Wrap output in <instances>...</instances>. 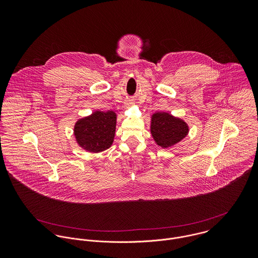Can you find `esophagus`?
Segmentation results:
<instances>
[{"mask_svg":"<svg viewBox=\"0 0 258 258\" xmlns=\"http://www.w3.org/2000/svg\"><path fill=\"white\" fill-rule=\"evenodd\" d=\"M133 104V102H131V101H128L127 103H126V105H127V107H129V106H131Z\"/></svg>","mask_w":258,"mask_h":258,"instance_id":"34e87169","label":"esophagus"}]
</instances>
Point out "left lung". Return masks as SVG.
<instances>
[{"label":"left lung","instance_id":"obj_1","mask_svg":"<svg viewBox=\"0 0 258 258\" xmlns=\"http://www.w3.org/2000/svg\"><path fill=\"white\" fill-rule=\"evenodd\" d=\"M188 133V126L184 120L167 112H157L152 115L151 134L162 148L174 146L183 140Z\"/></svg>","mask_w":258,"mask_h":258}]
</instances>
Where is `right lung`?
Returning <instances> with one entry per match:
<instances>
[{
    "instance_id": "1",
    "label": "right lung",
    "mask_w": 258,
    "mask_h": 258,
    "mask_svg": "<svg viewBox=\"0 0 258 258\" xmlns=\"http://www.w3.org/2000/svg\"><path fill=\"white\" fill-rule=\"evenodd\" d=\"M115 129V112L95 111L75 123L74 136L80 147L92 153H99L111 147Z\"/></svg>"
}]
</instances>
